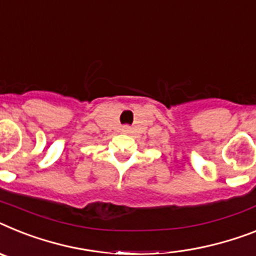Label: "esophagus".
I'll list each match as a JSON object with an SVG mask.
<instances>
[{
  "label": "esophagus",
  "mask_w": 256,
  "mask_h": 256,
  "mask_svg": "<svg viewBox=\"0 0 256 256\" xmlns=\"http://www.w3.org/2000/svg\"><path fill=\"white\" fill-rule=\"evenodd\" d=\"M121 132H124V134H128V132H132V128H130V126H128V124H124V126H122Z\"/></svg>",
  "instance_id": "obj_1"
}]
</instances>
